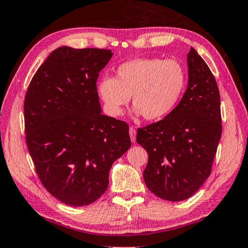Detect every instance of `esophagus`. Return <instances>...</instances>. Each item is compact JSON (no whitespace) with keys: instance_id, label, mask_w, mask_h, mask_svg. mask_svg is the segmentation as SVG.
Segmentation results:
<instances>
[{"instance_id":"1","label":"esophagus","mask_w":248,"mask_h":248,"mask_svg":"<svg viewBox=\"0 0 248 248\" xmlns=\"http://www.w3.org/2000/svg\"><path fill=\"white\" fill-rule=\"evenodd\" d=\"M129 136H130V140H132L133 142L136 141V128L133 127V126H130L129 127Z\"/></svg>"}]
</instances>
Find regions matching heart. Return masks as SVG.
<instances>
[{"label":"heart","mask_w":248,"mask_h":248,"mask_svg":"<svg viewBox=\"0 0 248 248\" xmlns=\"http://www.w3.org/2000/svg\"><path fill=\"white\" fill-rule=\"evenodd\" d=\"M186 84V70L176 60L137 58L120 64L115 78H101L97 92L110 116L122 114L133 96L136 113L153 122L176 109Z\"/></svg>","instance_id":"heart-1"}]
</instances>
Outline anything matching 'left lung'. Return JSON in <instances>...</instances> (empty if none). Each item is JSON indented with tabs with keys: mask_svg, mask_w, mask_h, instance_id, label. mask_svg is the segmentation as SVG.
I'll list each match as a JSON object with an SVG mask.
<instances>
[{
	"mask_svg": "<svg viewBox=\"0 0 248 248\" xmlns=\"http://www.w3.org/2000/svg\"><path fill=\"white\" fill-rule=\"evenodd\" d=\"M188 86L165 119L138 128L136 141L148 152V189L171 202L189 199L208 178L221 137L220 95L206 62L193 47L186 57Z\"/></svg>",
	"mask_w": 248,
	"mask_h": 248,
	"instance_id": "8db88e82",
	"label": "left lung"
}]
</instances>
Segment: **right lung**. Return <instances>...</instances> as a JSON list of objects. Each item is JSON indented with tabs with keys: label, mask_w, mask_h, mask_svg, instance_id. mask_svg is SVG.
I'll return each instance as SVG.
<instances>
[{
	"label": "right lung",
	"mask_w": 248,
	"mask_h": 248,
	"mask_svg": "<svg viewBox=\"0 0 248 248\" xmlns=\"http://www.w3.org/2000/svg\"><path fill=\"white\" fill-rule=\"evenodd\" d=\"M110 49L51 51L28 87L26 141L45 189L69 206H85L106 192L115 160L128 150V125L101 114L97 78Z\"/></svg>",
	"instance_id": "add662e5"
}]
</instances>
